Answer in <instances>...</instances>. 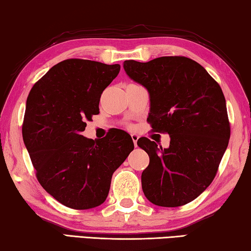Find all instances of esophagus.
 <instances>
[{"label": "esophagus", "mask_w": 251, "mask_h": 251, "mask_svg": "<svg viewBox=\"0 0 251 251\" xmlns=\"http://www.w3.org/2000/svg\"><path fill=\"white\" fill-rule=\"evenodd\" d=\"M130 136H132V140L134 142V145H135V147H136L137 146V141H138V135L132 134V135H130Z\"/></svg>", "instance_id": "obj_1"}]
</instances>
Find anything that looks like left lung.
<instances>
[{
	"label": "left lung",
	"mask_w": 251,
	"mask_h": 251,
	"mask_svg": "<svg viewBox=\"0 0 251 251\" xmlns=\"http://www.w3.org/2000/svg\"><path fill=\"white\" fill-rule=\"evenodd\" d=\"M126 74L149 90L153 130L168 133L169 149L142 137L150 156L142 189L152 203L180 206L211 184L228 146L230 123L221 87L192 59L173 55L124 61Z\"/></svg>",
	"instance_id": "1"
}]
</instances>
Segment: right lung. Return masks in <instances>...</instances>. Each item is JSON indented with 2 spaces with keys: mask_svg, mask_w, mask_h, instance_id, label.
<instances>
[{
  "mask_svg": "<svg viewBox=\"0 0 251 251\" xmlns=\"http://www.w3.org/2000/svg\"><path fill=\"white\" fill-rule=\"evenodd\" d=\"M119 65L67 59L34 83L26 99L22 136L40 184L71 209L104 203L113 173L134 150L132 137L114 128L98 141L82 136L99 114L100 96Z\"/></svg>",
  "mask_w": 251,
  "mask_h": 251,
  "instance_id": "add662e5",
  "label": "right lung"
}]
</instances>
